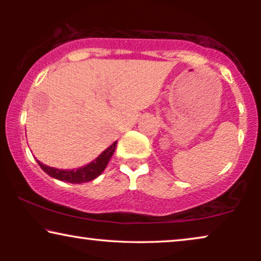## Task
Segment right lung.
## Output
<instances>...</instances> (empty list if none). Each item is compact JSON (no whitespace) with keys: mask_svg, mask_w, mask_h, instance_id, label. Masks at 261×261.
Here are the masks:
<instances>
[{"mask_svg":"<svg viewBox=\"0 0 261 261\" xmlns=\"http://www.w3.org/2000/svg\"><path fill=\"white\" fill-rule=\"evenodd\" d=\"M115 147L116 141L114 142L112 146H109L106 151H103L94 162L89 163L88 165L74 170H60L56 169V167L44 165V164L39 162V160H37V162L39 164V166H40L48 176L56 178V179L67 181V183L72 184L87 183V181H90L92 179H95V178H97L99 174L105 171L106 166L108 165L109 160L112 158L114 151H115Z\"/></svg>","mask_w":261,"mask_h":261,"instance_id":"obj_1","label":"right lung"}]
</instances>
